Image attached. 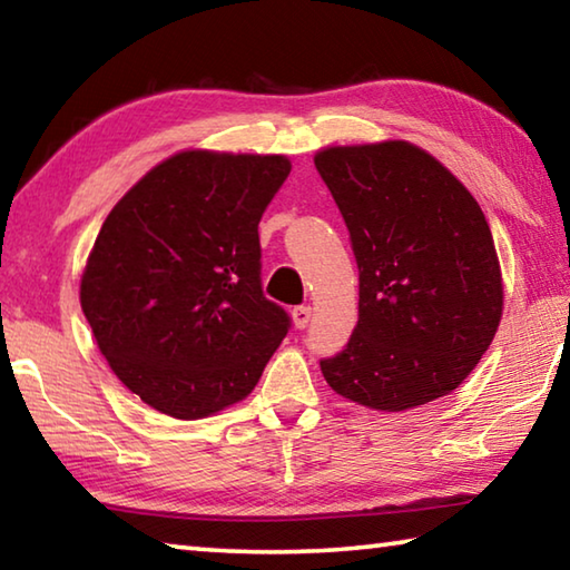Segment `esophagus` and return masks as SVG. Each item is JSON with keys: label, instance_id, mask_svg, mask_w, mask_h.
Returning a JSON list of instances; mask_svg holds the SVG:
<instances>
[{"label": "esophagus", "instance_id": "esophagus-1", "mask_svg": "<svg viewBox=\"0 0 570 570\" xmlns=\"http://www.w3.org/2000/svg\"><path fill=\"white\" fill-rule=\"evenodd\" d=\"M292 316H294L296 330H306L308 322H312V306H296Z\"/></svg>", "mask_w": 570, "mask_h": 570}]
</instances>
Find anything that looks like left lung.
Here are the masks:
<instances>
[{"label":"left lung","mask_w":570,"mask_h":570,"mask_svg":"<svg viewBox=\"0 0 570 570\" xmlns=\"http://www.w3.org/2000/svg\"><path fill=\"white\" fill-rule=\"evenodd\" d=\"M314 166L350 230L360 320L322 360L342 397L402 412L450 394L488 352L503 314L493 234L478 200L404 140L326 148Z\"/></svg>","instance_id":"8db88e82"}]
</instances>
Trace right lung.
Segmentation results:
<instances>
[{"label": "right lung", "instance_id": "1", "mask_svg": "<svg viewBox=\"0 0 570 570\" xmlns=\"http://www.w3.org/2000/svg\"><path fill=\"white\" fill-rule=\"evenodd\" d=\"M284 156L186 150L105 218L80 284L85 320L130 392L178 420L244 400L292 330L262 288L258 220Z\"/></svg>", "mask_w": 570, "mask_h": 570}]
</instances>
